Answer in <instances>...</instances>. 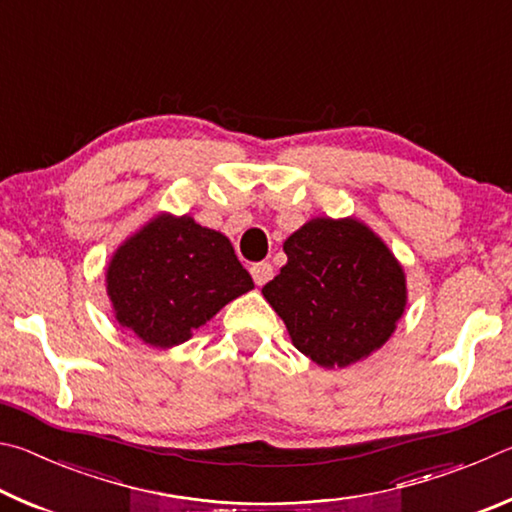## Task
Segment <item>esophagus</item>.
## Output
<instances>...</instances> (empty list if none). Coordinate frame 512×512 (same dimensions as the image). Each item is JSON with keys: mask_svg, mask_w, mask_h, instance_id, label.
<instances>
[{"mask_svg": "<svg viewBox=\"0 0 512 512\" xmlns=\"http://www.w3.org/2000/svg\"><path fill=\"white\" fill-rule=\"evenodd\" d=\"M250 275H253L257 287H264V284L273 277V266L268 262L253 264V266H250Z\"/></svg>", "mask_w": 512, "mask_h": 512, "instance_id": "obj_1", "label": "esophagus"}]
</instances>
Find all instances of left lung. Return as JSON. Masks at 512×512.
I'll list each match as a JSON object with an SVG mask.
<instances>
[{
	"label": "left lung",
	"mask_w": 512,
	"mask_h": 512,
	"mask_svg": "<svg viewBox=\"0 0 512 512\" xmlns=\"http://www.w3.org/2000/svg\"><path fill=\"white\" fill-rule=\"evenodd\" d=\"M287 264L262 289L291 343L320 368H348L391 339L406 275L377 232L348 216H316L284 241Z\"/></svg>",
	"instance_id": "8db88e82"
}]
</instances>
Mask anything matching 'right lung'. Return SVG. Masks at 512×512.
I'll list each match as a JSON object with an SVG mask.
<instances>
[{"mask_svg":"<svg viewBox=\"0 0 512 512\" xmlns=\"http://www.w3.org/2000/svg\"><path fill=\"white\" fill-rule=\"evenodd\" d=\"M255 289L230 239L192 216L155 214L133 232L106 268L117 323L151 348H176L194 329Z\"/></svg>","mask_w":512,"mask_h":512,"instance_id":"obj_1","label":"right lung"}]
</instances>
